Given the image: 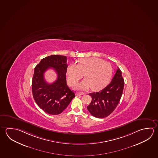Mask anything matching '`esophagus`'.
Listing matches in <instances>:
<instances>
[{
    "label": "esophagus",
    "instance_id": "34e87169",
    "mask_svg": "<svg viewBox=\"0 0 158 158\" xmlns=\"http://www.w3.org/2000/svg\"><path fill=\"white\" fill-rule=\"evenodd\" d=\"M83 94H84V93H83V92H77L76 94V95L77 96H81V95H83Z\"/></svg>",
    "mask_w": 158,
    "mask_h": 158
}]
</instances>
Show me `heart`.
<instances>
[{"instance_id":"obj_1","label":"heart","mask_w":158,"mask_h":158,"mask_svg":"<svg viewBox=\"0 0 158 158\" xmlns=\"http://www.w3.org/2000/svg\"><path fill=\"white\" fill-rule=\"evenodd\" d=\"M111 64L98 57L82 58L79 64H69L66 71L67 82L70 86H73L83 77L84 80L76 86V88L85 91L91 87L93 91L103 88L109 81L112 76Z\"/></svg>"}]
</instances>
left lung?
<instances>
[{
  "label": "left lung",
  "mask_w": 158,
  "mask_h": 158,
  "mask_svg": "<svg viewBox=\"0 0 158 158\" xmlns=\"http://www.w3.org/2000/svg\"><path fill=\"white\" fill-rule=\"evenodd\" d=\"M124 80L118 68L111 82L100 91L89 94L92 101L87 110L95 118H106L112 113L120 101L123 92Z\"/></svg>",
  "instance_id": "left-lung-1"
}]
</instances>
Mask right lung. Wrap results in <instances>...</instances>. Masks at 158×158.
I'll use <instances>...</instances> for the list:
<instances>
[{"instance_id": "obj_1", "label": "right lung", "mask_w": 158, "mask_h": 158, "mask_svg": "<svg viewBox=\"0 0 158 158\" xmlns=\"http://www.w3.org/2000/svg\"><path fill=\"white\" fill-rule=\"evenodd\" d=\"M67 66L66 56L51 55L42 59L35 67L32 78L33 96L38 106L50 115L62 113L75 97L66 83ZM51 68L56 72L58 78L54 83L48 84L44 74Z\"/></svg>"}]
</instances>
